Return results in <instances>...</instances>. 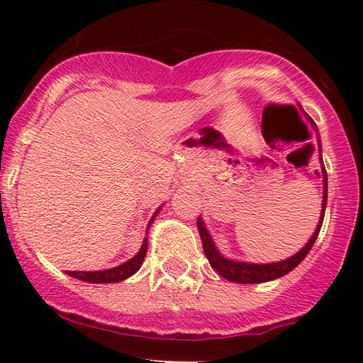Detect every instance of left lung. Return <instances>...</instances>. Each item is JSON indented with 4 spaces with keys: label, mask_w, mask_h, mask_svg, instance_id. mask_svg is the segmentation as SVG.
<instances>
[{
    "label": "left lung",
    "mask_w": 363,
    "mask_h": 363,
    "mask_svg": "<svg viewBox=\"0 0 363 363\" xmlns=\"http://www.w3.org/2000/svg\"><path fill=\"white\" fill-rule=\"evenodd\" d=\"M313 124L314 131L318 133L316 130V124L311 121ZM318 142H320V137H318ZM321 147V145H320ZM321 152V151H320ZM323 163V161H321ZM321 175H323V203H321V218L320 223H318V228L314 230L313 237L309 239V242L302 247L296 255L290 256V258L283 259V262H276V263H244V262H235V259H228L221 255L218 250H216L214 242H212V237L208 235L207 228H205L202 218H199L196 221V226H199V232L200 237H202V246H203V252L207 256L208 263H211L212 269L223 276L225 279L232 281V283H240V284H256V283H267V281H272L277 279V277H283L284 274H288L290 270H294L307 255H309L311 247L313 244L316 242L318 239V233H320L321 225H323V218H325V207H327V170L325 167L321 164Z\"/></svg>",
    "instance_id": "left-lung-1"
}]
</instances>
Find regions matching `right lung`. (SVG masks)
<instances>
[{
	"mask_svg": "<svg viewBox=\"0 0 363 363\" xmlns=\"http://www.w3.org/2000/svg\"><path fill=\"white\" fill-rule=\"evenodd\" d=\"M158 211H156V214H158ZM155 216H152V219H155ZM152 219L149 221V225L152 223ZM145 252H147V239H144V242H142L140 251H138L133 258L128 259L126 263H123V265L113 267V269H108V270H94V272H77V270H69L68 276L75 277V279H80V281H86V283H96V284L119 283V281H124L130 276H133V274L140 269L142 263H144Z\"/></svg>",
	"mask_w": 363,
	"mask_h": 363,
	"instance_id": "obj_1",
	"label": "right lung"
}]
</instances>
